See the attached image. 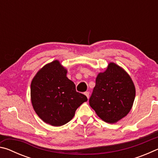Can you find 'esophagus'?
<instances>
[{"label": "esophagus", "mask_w": 158, "mask_h": 158, "mask_svg": "<svg viewBox=\"0 0 158 158\" xmlns=\"http://www.w3.org/2000/svg\"><path fill=\"white\" fill-rule=\"evenodd\" d=\"M84 94H85V96H86V97L88 98V99L89 98V91L85 92V93H84Z\"/></svg>", "instance_id": "obj_1"}]
</instances>
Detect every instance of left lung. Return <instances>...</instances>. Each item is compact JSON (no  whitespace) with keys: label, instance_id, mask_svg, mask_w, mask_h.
Instances as JSON below:
<instances>
[{"label":"left lung","instance_id":"obj_1","mask_svg":"<svg viewBox=\"0 0 158 158\" xmlns=\"http://www.w3.org/2000/svg\"><path fill=\"white\" fill-rule=\"evenodd\" d=\"M135 98V88L130 77L111 63L96 78L89 104L100 118L114 123L129 113Z\"/></svg>","mask_w":158,"mask_h":158}]
</instances>
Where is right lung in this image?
Here are the masks:
<instances>
[{
  "label": "right lung",
  "instance_id": "add662e5",
  "mask_svg": "<svg viewBox=\"0 0 158 158\" xmlns=\"http://www.w3.org/2000/svg\"><path fill=\"white\" fill-rule=\"evenodd\" d=\"M67 70L58 60L44 66L33 79L32 105L41 119L53 126H61L73 118L86 96L76 90L66 77Z\"/></svg>",
  "mask_w": 158,
  "mask_h": 158
}]
</instances>
